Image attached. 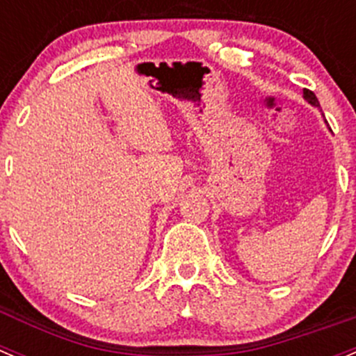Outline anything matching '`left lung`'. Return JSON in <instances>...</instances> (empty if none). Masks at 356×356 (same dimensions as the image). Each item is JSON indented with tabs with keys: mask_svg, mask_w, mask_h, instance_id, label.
<instances>
[{
	"mask_svg": "<svg viewBox=\"0 0 356 356\" xmlns=\"http://www.w3.org/2000/svg\"><path fill=\"white\" fill-rule=\"evenodd\" d=\"M302 97H305V100L308 102L309 105H313V107H320V104H318V98L315 97V93H313V91H309V90H305V91H302Z\"/></svg>",
	"mask_w": 356,
	"mask_h": 356,
	"instance_id": "8db88e82",
	"label": "left lung"
}]
</instances>
